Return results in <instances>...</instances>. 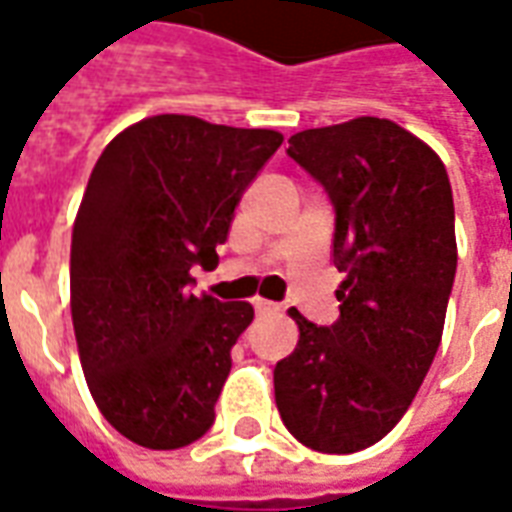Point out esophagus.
Segmentation results:
<instances>
[{"label":"esophagus","mask_w":512,"mask_h":512,"mask_svg":"<svg viewBox=\"0 0 512 512\" xmlns=\"http://www.w3.org/2000/svg\"><path fill=\"white\" fill-rule=\"evenodd\" d=\"M255 312L257 315H274V312H279V304L266 299H255Z\"/></svg>","instance_id":"obj_1"}]
</instances>
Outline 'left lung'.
<instances>
[{
    "label": "left lung",
    "mask_w": 512,
    "mask_h": 512,
    "mask_svg": "<svg viewBox=\"0 0 512 512\" xmlns=\"http://www.w3.org/2000/svg\"><path fill=\"white\" fill-rule=\"evenodd\" d=\"M288 156L332 197L345 279L332 326L288 312L299 343L274 367V397L304 447L345 455L395 428L439 351L458 266L450 178L433 147L386 117L299 131Z\"/></svg>",
    "instance_id": "left-lung-1"
}]
</instances>
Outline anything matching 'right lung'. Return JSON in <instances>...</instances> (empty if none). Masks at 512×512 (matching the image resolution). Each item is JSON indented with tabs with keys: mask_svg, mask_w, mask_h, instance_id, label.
<instances>
[{
	"mask_svg": "<svg viewBox=\"0 0 512 512\" xmlns=\"http://www.w3.org/2000/svg\"><path fill=\"white\" fill-rule=\"evenodd\" d=\"M271 128L156 115L95 161L71 238V318L106 422L147 450H178L213 425L249 301L189 293L213 268L241 194L277 153Z\"/></svg>",
	"mask_w": 512,
	"mask_h": 512,
	"instance_id": "add662e5",
	"label": "right lung"
}]
</instances>
